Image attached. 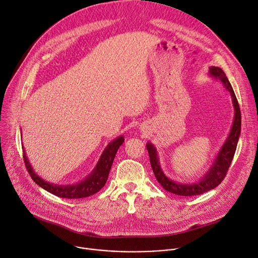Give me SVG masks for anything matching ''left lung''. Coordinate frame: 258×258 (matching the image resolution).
Segmentation results:
<instances>
[{
    "instance_id": "left-lung-1",
    "label": "left lung",
    "mask_w": 258,
    "mask_h": 258,
    "mask_svg": "<svg viewBox=\"0 0 258 258\" xmlns=\"http://www.w3.org/2000/svg\"><path fill=\"white\" fill-rule=\"evenodd\" d=\"M209 73L212 77L219 79L224 85V87L226 88V90H228V92L230 93V96L232 98L233 108H235V117H233L232 126L226 139V141L224 142L223 146L219 150L215 158V161L212 163V166H211V168L206 173V175L200 181H197L196 183H191V184L178 183L169 179L160 168L155 147L149 142L146 144V147L149 153L150 165L156 180L167 191L177 196H183V197L199 196L217 187L226 176V173L228 171V168L230 166L231 160L237 149L239 137L241 134V111H240L238 100L236 98L235 92H233V89L226 75L222 71V69L218 67H211Z\"/></svg>"
}]
</instances>
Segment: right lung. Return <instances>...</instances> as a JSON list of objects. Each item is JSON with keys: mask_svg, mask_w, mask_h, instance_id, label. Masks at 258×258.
Returning <instances> with one entry per match:
<instances>
[{"mask_svg": "<svg viewBox=\"0 0 258 258\" xmlns=\"http://www.w3.org/2000/svg\"><path fill=\"white\" fill-rule=\"evenodd\" d=\"M123 142L124 138L122 136L113 140L102 153L95 170L83 181L73 185H57L46 182L35 173L26 153H23V160H25L27 170L30 173L34 182L42 187L43 189L62 199H82L95 195L103 188L107 182L116 152Z\"/></svg>", "mask_w": 258, "mask_h": 258, "instance_id": "obj_1", "label": "right lung"}]
</instances>
